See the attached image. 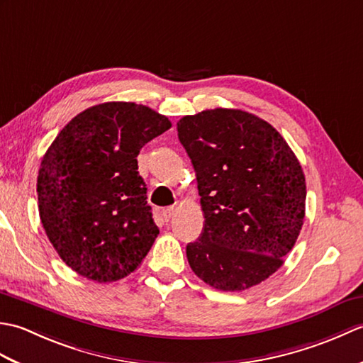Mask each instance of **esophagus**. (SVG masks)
<instances>
[{
  "instance_id": "obj_1",
  "label": "esophagus",
  "mask_w": 363,
  "mask_h": 363,
  "mask_svg": "<svg viewBox=\"0 0 363 363\" xmlns=\"http://www.w3.org/2000/svg\"><path fill=\"white\" fill-rule=\"evenodd\" d=\"M173 215H174V207H167V209L162 211V217H164L165 221L172 220Z\"/></svg>"
}]
</instances>
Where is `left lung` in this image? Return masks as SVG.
<instances>
[{"mask_svg": "<svg viewBox=\"0 0 363 363\" xmlns=\"http://www.w3.org/2000/svg\"><path fill=\"white\" fill-rule=\"evenodd\" d=\"M194 164L204 226L187 245L194 273L211 287L242 291L272 276L306 215V177L284 137L256 115L211 109L177 121Z\"/></svg>", "mask_w": 363, "mask_h": 363, "instance_id": "obj_1", "label": "left lung"}]
</instances>
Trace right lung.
<instances>
[{
  "label": "right lung",
  "instance_id": "obj_1",
  "mask_svg": "<svg viewBox=\"0 0 363 363\" xmlns=\"http://www.w3.org/2000/svg\"><path fill=\"white\" fill-rule=\"evenodd\" d=\"M172 123L150 107H89L60 130L37 177L38 213L59 257L96 282L133 273L159 234L137 156Z\"/></svg>",
  "mask_w": 363,
  "mask_h": 363
}]
</instances>
